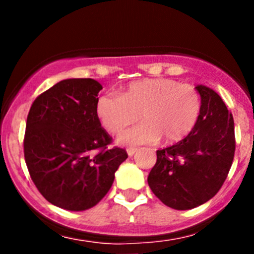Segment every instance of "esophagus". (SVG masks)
<instances>
[{"label": "esophagus", "instance_id": "1", "mask_svg": "<svg viewBox=\"0 0 254 254\" xmlns=\"http://www.w3.org/2000/svg\"><path fill=\"white\" fill-rule=\"evenodd\" d=\"M136 151H137V148L129 147V148H127V155H129V156H134V153L136 152Z\"/></svg>", "mask_w": 254, "mask_h": 254}]
</instances>
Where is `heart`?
<instances>
[{"mask_svg":"<svg viewBox=\"0 0 254 254\" xmlns=\"http://www.w3.org/2000/svg\"><path fill=\"white\" fill-rule=\"evenodd\" d=\"M201 112V96L188 83L172 78L142 79L130 83L122 94L107 93L97 102V114L107 131L119 134L136 122L141 124L123 132L124 145L182 141L194 129Z\"/></svg>","mask_w":254,"mask_h":254,"instance_id":"b5f03b06","label":"heart"}]
</instances>
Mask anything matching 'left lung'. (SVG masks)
Segmentation results:
<instances>
[{
  "label": "left lung",
  "instance_id": "obj_1",
  "mask_svg": "<svg viewBox=\"0 0 254 254\" xmlns=\"http://www.w3.org/2000/svg\"><path fill=\"white\" fill-rule=\"evenodd\" d=\"M195 88L201 96L198 123L182 141L156 151L147 177L153 194L176 210L201 205L220 190L236 148L234 118L221 97L206 86Z\"/></svg>",
  "mask_w": 254,
  "mask_h": 254
}]
</instances>
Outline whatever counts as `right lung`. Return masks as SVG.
Returning <instances> with one entry per match:
<instances>
[{
	"instance_id": "obj_1",
	"label": "right lung",
	"mask_w": 254,
	"mask_h": 254,
	"mask_svg": "<svg viewBox=\"0 0 254 254\" xmlns=\"http://www.w3.org/2000/svg\"><path fill=\"white\" fill-rule=\"evenodd\" d=\"M102 84L68 78L43 92L28 113L24 158L30 178L54 205L81 211L98 204L127 158L97 114Z\"/></svg>"
}]
</instances>
